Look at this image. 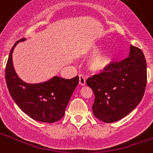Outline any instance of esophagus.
<instances>
[{
    "label": "esophagus",
    "instance_id": "esophagus-1",
    "mask_svg": "<svg viewBox=\"0 0 153 153\" xmlns=\"http://www.w3.org/2000/svg\"><path fill=\"white\" fill-rule=\"evenodd\" d=\"M79 83L81 86H85L86 85V79H85L84 76L82 74L79 75Z\"/></svg>",
    "mask_w": 153,
    "mask_h": 153
}]
</instances>
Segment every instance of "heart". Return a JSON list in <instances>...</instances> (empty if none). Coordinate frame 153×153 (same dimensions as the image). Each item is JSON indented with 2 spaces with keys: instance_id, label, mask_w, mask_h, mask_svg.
I'll return each instance as SVG.
<instances>
[{
  "instance_id": "b5f03b06",
  "label": "heart",
  "mask_w": 153,
  "mask_h": 153,
  "mask_svg": "<svg viewBox=\"0 0 153 153\" xmlns=\"http://www.w3.org/2000/svg\"><path fill=\"white\" fill-rule=\"evenodd\" d=\"M98 51V47H93L92 49L91 53H94ZM112 53L110 52H100L96 53L91 60H90L89 66L90 70L93 71H101V70L106 69L109 66V63L112 60Z\"/></svg>"
}]
</instances>
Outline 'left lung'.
<instances>
[{
  "label": "left lung",
  "instance_id": "left-lung-1",
  "mask_svg": "<svg viewBox=\"0 0 153 153\" xmlns=\"http://www.w3.org/2000/svg\"><path fill=\"white\" fill-rule=\"evenodd\" d=\"M146 82L144 54L140 48L130 45L128 57L110 63L104 72L86 79L95 96L92 107L94 116L108 123L125 117L143 99Z\"/></svg>",
  "mask_w": 153,
  "mask_h": 153
}]
</instances>
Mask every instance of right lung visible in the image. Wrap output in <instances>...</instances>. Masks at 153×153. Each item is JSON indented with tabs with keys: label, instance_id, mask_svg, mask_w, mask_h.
Instances as JSON below:
<instances>
[{
	"label": "right lung",
	"instance_id": "1",
	"mask_svg": "<svg viewBox=\"0 0 153 153\" xmlns=\"http://www.w3.org/2000/svg\"><path fill=\"white\" fill-rule=\"evenodd\" d=\"M12 47L5 68V79L8 90L14 102L24 113L40 122L52 123L63 118L73 92L79 83V76L70 79L55 76L39 84H27L16 74L12 63Z\"/></svg>",
	"mask_w": 153,
	"mask_h": 153
}]
</instances>
